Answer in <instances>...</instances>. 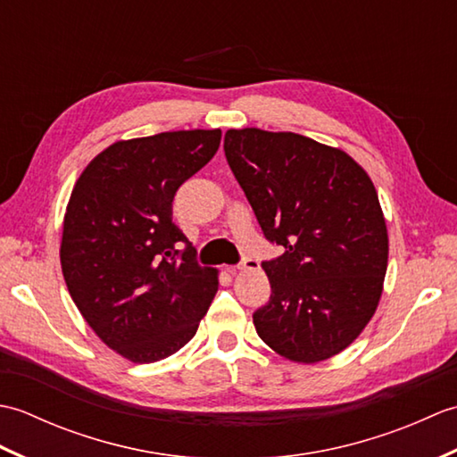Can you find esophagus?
Masks as SVG:
<instances>
[{
    "label": "esophagus",
    "mask_w": 457,
    "mask_h": 457,
    "mask_svg": "<svg viewBox=\"0 0 457 457\" xmlns=\"http://www.w3.org/2000/svg\"><path fill=\"white\" fill-rule=\"evenodd\" d=\"M253 269H259V261L257 259H251V257H245L236 267H228L229 273H236V270H253Z\"/></svg>",
    "instance_id": "1"
}]
</instances>
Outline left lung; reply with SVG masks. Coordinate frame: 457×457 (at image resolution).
I'll list each match as a JSON object with an SVG mask.
<instances>
[{
	"label": "left lung",
	"mask_w": 457,
	"mask_h": 457,
	"mask_svg": "<svg viewBox=\"0 0 457 457\" xmlns=\"http://www.w3.org/2000/svg\"><path fill=\"white\" fill-rule=\"evenodd\" d=\"M223 151L270 244L259 337L290 361L342 352L375 314L389 236L369 174L342 149L290 131L229 129Z\"/></svg>",
	"instance_id": "1"
}]
</instances>
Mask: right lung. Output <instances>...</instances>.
<instances>
[{
  "mask_svg": "<svg viewBox=\"0 0 457 457\" xmlns=\"http://www.w3.org/2000/svg\"><path fill=\"white\" fill-rule=\"evenodd\" d=\"M220 139V129H192L118 141L72 188L61 244L68 293L102 342L133 363L187 345L218 293V270L198 265L172 200Z\"/></svg>",
  "mask_w": 457,
  "mask_h": 457,
  "instance_id": "right-lung-1",
  "label": "right lung"
}]
</instances>
